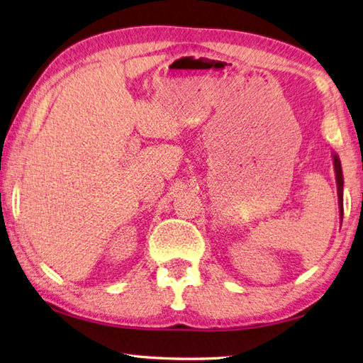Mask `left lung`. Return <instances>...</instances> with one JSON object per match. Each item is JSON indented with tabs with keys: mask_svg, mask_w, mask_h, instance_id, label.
<instances>
[{
	"mask_svg": "<svg viewBox=\"0 0 363 363\" xmlns=\"http://www.w3.org/2000/svg\"><path fill=\"white\" fill-rule=\"evenodd\" d=\"M333 157V168H335V179H337V190H338V208H340V220L342 222V169L340 157L332 152Z\"/></svg>",
	"mask_w": 363,
	"mask_h": 363,
	"instance_id": "8db88e82",
	"label": "left lung"
}]
</instances>
